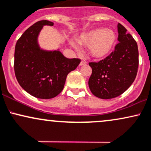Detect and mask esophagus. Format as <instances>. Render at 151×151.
<instances>
[{
  "label": "esophagus",
  "mask_w": 151,
  "mask_h": 151,
  "mask_svg": "<svg viewBox=\"0 0 151 151\" xmlns=\"http://www.w3.org/2000/svg\"><path fill=\"white\" fill-rule=\"evenodd\" d=\"M86 64H87V63L83 61V60H82V61L80 63V65H81V66H83V65H86Z\"/></svg>",
  "instance_id": "esophagus-1"
}]
</instances>
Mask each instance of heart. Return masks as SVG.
Returning a JSON list of instances; mask_svg holds the SVG:
<instances>
[{"label":"heart","instance_id":"obj_1","mask_svg":"<svg viewBox=\"0 0 151 151\" xmlns=\"http://www.w3.org/2000/svg\"><path fill=\"white\" fill-rule=\"evenodd\" d=\"M116 40L117 36L113 30L100 28L82 33L77 42L90 47V53L94 58H104L112 52ZM74 46L77 48L76 45Z\"/></svg>","mask_w":151,"mask_h":151}]
</instances>
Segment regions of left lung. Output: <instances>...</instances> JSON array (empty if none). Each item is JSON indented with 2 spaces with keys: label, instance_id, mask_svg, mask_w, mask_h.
<instances>
[{
  "label": "left lung",
  "instance_id": "left-lung-1",
  "mask_svg": "<svg viewBox=\"0 0 151 151\" xmlns=\"http://www.w3.org/2000/svg\"><path fill=\"white\" fill-rule=\"evenodd\" d=\"M118 33L119 43L114 51L98 63H89L92 68L89 88L101 99H111L123 93L133 83L138 72L136 41L121 23L118 24Z\"/></svg>",
  "mask_w": 151,
  "mask_h": 151
}]
</instances>
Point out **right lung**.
I'll use <instances>...</instances> for the list:
<instances>
[{
    "label": "right lung",
    "instance_id": "1",
    "mask_svg": "<svg viewBox=\"0 0 151 151\" xmlns=\"http://www.w3.org/2000/svg\"><path fill=\"white\" fill-rule=\"evenodd\" d=\"M51 21H38L28 28L17 41L15 48L14 70L18 83L31 96L50 99L60 93L68 74L74 70L81 60L67 58L60 49L47 50L38 43L40 32Z\"/></svg>",
    "mask_w": 151,
    "mask_h": 151
}]
</instances>
